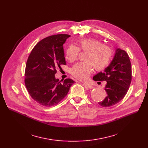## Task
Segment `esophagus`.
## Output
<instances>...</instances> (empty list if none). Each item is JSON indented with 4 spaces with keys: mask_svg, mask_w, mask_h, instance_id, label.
Returning <instances> with one entry per match:
<instances>
[{
    "mask_svg": "<svg viewBox=\"0 0 148 148\" xmlns=\"http://www.w3.org/2000/svg\"><path fill=\"white\" fill-rule=\"evenodd\" d=\"M83 85H84L85 87H86V88H89L90 89H93V88H94L92 86H91V85H90L89 84H87V83H83Z\"/></svg>",
    "mask_w": 148,
    "mask_h": 148,
    "instance_id": "34e87169",
    "label": "esophagus"
}]
</instances>
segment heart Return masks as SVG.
Wrapping results in <instances>:
<instances>
[{
	"mask_svg": "<svg viewBox=\"0 0 148 148\" xmlns=\"http://www.w3.org/2000/svg\"><path fill=\"white\" fill-rule=\"evenodd\" d=\"M80 50L88 51L85 61L75 64L71 69V74L80 80L88 79L94 67L97 71H101L109 65L113 51L109 46L103 44L95 38H84L80 40L78 46L69 45L66 50V58L69 62H74L78 58Z\"/></svg>",
	"mask_w": 148,
	"mask_h": 148,
	"instance_id": "heart-1",
	"label": "heart"
}]
</instances>
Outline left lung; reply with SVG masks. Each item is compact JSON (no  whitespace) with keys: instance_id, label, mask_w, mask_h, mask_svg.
<instances>
[{"instance_id":"1","label":"left lung","mask_w":148,"mask_h":148,"mask_svg":"<svg viewBox=\"0 0 148 148\" xmlns=\"http://www.w3.org/2000/svg\"><path fill=\"white\" fill-rule=\"evenodd\" d=\"M131 78V65L128 54L125 51L117 49L112 61L104 72H99L93 77L95 81L107 82L104 88L106 97L98 104L107 107L119 103L127 94Z\"/></svg>"}]
</instances>
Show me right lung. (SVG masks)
<instances>
[{
	"label": "right lung",
	"mask_w": 148,
	"mask_h": 148,
	"mask_svg": "<svg viewBox=\"0 0 148 148\" xmlns=\"http://www.w3.org/2000/svg\"><path fill=\"white\" fill-rule=\"evenodd\" d=\"M69 37L67 34L46 37L37 43L28 57L25 86L31 97L43 106L58 104L74 83L71 79L59 81L54 76L57 68L66 65L63 44Z\"/></svg>",
	"instance_id": "obj_1"
}]
</instances>
